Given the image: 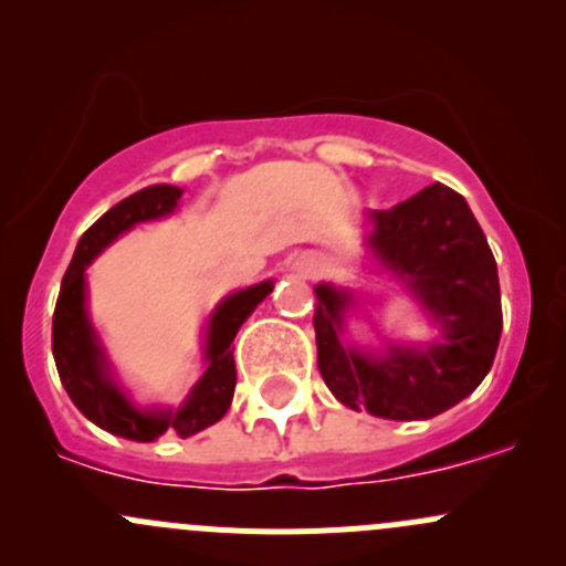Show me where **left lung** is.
I'll return each mask as SVG.
<instances>
[{"label": "left lung", "mask_w": 566, "mask_h": 566, "mask_svg": "<svg viewBox=\"0 0 566 566\" xmlns=\"http://www.w3.org/2000/svg\"><path fill=\"white\" fill-rule=\"evenodd\" d=\"M367 260L402 284L438 328L430 342L386 339L367 350L347 336L358 310L350 287H315L317 367L342 405L380 419H432L476 389L501 339L499 268L482 227L458 191L421 188L389 210L364 216Z\"/></svg>", "instance_id": "1"}]
</instances>
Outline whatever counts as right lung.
<instances>
[{"label": "right lung", "instance_id": "1", "mask_svg": "<svg viewBox=\"0 0 566 566\" xmlns=\"http://www.w3.org/2000/svg\"><path fill=\"white\" fill-rule=\"evenodd\" d=\"M180 197L182 188L158 182V186L130 193L128 199L106 210L78 238V247L73 251L65 279H62L54 325H51V350H54L56 373H60L62 386L73 405L101 430L139 443L156 441L164 432L191 438L205 427L216 424L230 410L238 378L230 345L235 342V334L247 323V317L256 310V304H262L273 290V282L268 279V282L251 284L247 290H235L219 301L205 325V373L177 408L136 402L117 380L104 342L90 319L87 268L93 265L101 251L112 247L119 235L134 230L136 224L172 216L180 205Z\"/></svg>", "mask_w": 566, "mask_h": 566}]
</instances>
